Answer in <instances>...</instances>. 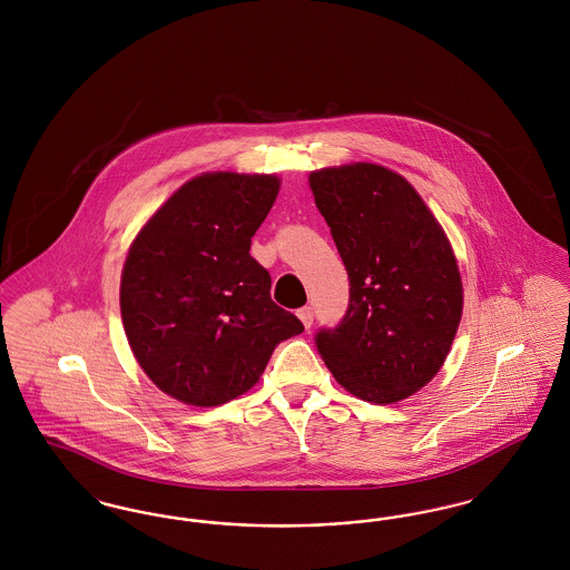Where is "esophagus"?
<instances>
[{"mask_svg": "<svg viewBox=\"0 0 570 570\" xmlns=\"http://www.w3.org/2000/svg\"><path fill=\"white\" fill-rule=\"evenodd\" d=\"M298 321L303 323V326L305 328H309L312 326V323H314V309L309 307V305H305V307H301L297 312Z\"/></svg>", "mask_w": 570, "mask_h": 570, "instance_id": "34e87169", "label": "esophagus"}]
</instances>
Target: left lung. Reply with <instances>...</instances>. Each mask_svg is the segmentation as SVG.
<instances>
[{"instance_id":"1","label":"left lung","mask_w":570,"mask_h":570,"mask_svg":"<svg viewBox=\"0 0 570 570\" xmlns=\"http://www.w3.org/2000/svg\"><path fill=\"white\" fill-rule=\"evenodd\" d=\"M307 181L351 282L344 321L321 331L316 348L354 397L402 402L434 379L458 335L455 252L421 194L386 166H328Z\"/></svg>"}]
</instances>
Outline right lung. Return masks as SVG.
Listing matches in <instances>:
<instances>
[{"instance_id": "obj_1", "label": "right lung", "mask_w": 570, "mask_h": 570, "mask_svg": "<svg viewBox=\"0 0 570 570\" xmlns=\"http://www.w3.org/2000/svg\"><path fill=\"white\" fill-rule=\"evenodd\" d=\"M277 175L191 177L128 249L119 305L140 370L173 400L222 406L247 393L273 348L303 331L272 301V275L249 256L272 212Z\"/></svg>"}]
</instances>
